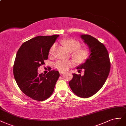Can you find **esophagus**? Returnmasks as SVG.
I'll return each mask as SVG.
<instances>
[{"instance_id":"esophagus-1","label":"esophagus","mask_w":126,"mask_h":126,"mask_svg":"<svg viewBox=\"0 0 126 126\" xmlns=\"http://www.w3.org/2000/svg\"><path fill=\"white\" fill-rule=\"evenodd\" d=\"M64 73V72L63 71H59V73H60V75H62V74H63V73Z\"/></svg>"}]
</instances>
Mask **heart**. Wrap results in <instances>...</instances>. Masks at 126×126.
I'll return each mask as SVG.
<instances>
[{
  "label": "heart",
  "mask_w": 126,
  "mask_h": 126,
  "mask_svg": "<svg viewBox=\"0 0 126 126\" xmlns=\"http://www.w3.org/2000/svg\"><path fill=\"white\" fill-rule=\"evenodd\" d=\"M62 44L66 47L69 51L71 52V56L73 60H58L55 64V68L60 71H64L77 64H82L85 63L89 59L90 51L86 47H81L79 41L73 38L65 39L62 41ZM55 49V44L51 46L48 50L49 56H52Z\"/></svg>",
  "instance_id": "1"
}]
</instances>
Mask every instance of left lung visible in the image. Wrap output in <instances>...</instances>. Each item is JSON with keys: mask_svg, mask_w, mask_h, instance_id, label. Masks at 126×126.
Instances as JSON below:
<instances>
[{"mask_svg": "<svg viewBox=\"0 0 126 126\" xmlns=\"http://www.w3.org/2000/svg\"><path fill=\"white\" fill-rule=\"evenodd\" d=\"M81 37L89 47L91 54L85 63L77 69H84V74L73 73L72 79L69 82L72 92L82 98H88L100 90L107 79L110 69L108 52L103 43L89 35H82Z\"/></svg>", "mask_w": 126, "mask_h": 126, "instance_id": "left-lung-1", "label": "left lung"}]
</instances>
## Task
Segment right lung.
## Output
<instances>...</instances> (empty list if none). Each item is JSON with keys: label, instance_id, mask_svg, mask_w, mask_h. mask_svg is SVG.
I'll list each match as a JSON object with an SVG mask.
<instances>
[{"label": "right lung", "instance_id": "add662e5", "mask_svg": "<svg viewBox=\"0 0 126 126\" xmlns=\"http://www.w3.org/2000/svg\"><path fill=\"white\" fill-rule=\"evenodd\" d=\"M58 36L34 37L25 42L16 53L13 68L15 79L22 92L34 100L48 98L60 76L58 71L50 69L46 75L37 73L38 67L48 59V50Z\"/></svg>", "mask_w": 126, "mask_h": 126}]
</instances>
